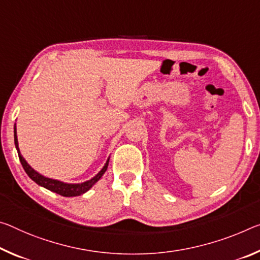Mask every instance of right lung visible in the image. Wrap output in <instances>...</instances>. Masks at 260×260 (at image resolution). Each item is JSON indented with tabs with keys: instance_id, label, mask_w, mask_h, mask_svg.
Listing matches in <instances>:
<instances>
[{
	"instance_id": "obj_1",
	"label": "right lung",
	"mask_w": 260,
	"mask_h": 260,
	"mask_svg": "<svg viewBox=\"0 0 260 260\" xmlns=\"http://www.w3.org/2000/svg\"><path fill=\"white\" fill-rule=\"evenodd\" d=\"M14 139H15V146L16 149H17L18 152V157L20 163L24 168V170L27 174V176L34 180L35 183H37L40 186H43L45 188L49 189V191L57 193V194L62 196V197H77L83 194V193L88 192L90 188H91L94 184H96L98 180L102 178V176L105 174V171L108 170L109 167V160L110 157L106 160L104 167L102 168V170L98 172L96 176H93L91 179L85 180L83 183H64L61 182V180L57 179H53V178H48V177H45L44 175L39 174L38 171H36L34 168H32L30 164H28L25 158L23 157L22 154H20L19 147H18V139H17V128H16V123L14 126Z\"/></svg>"
}]
</instances>
